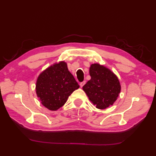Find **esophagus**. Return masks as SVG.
<instances>
[{"instance_id":"esophagus-1","label":"esophagus","mask_w":156,"mask_h":156,"mask_svg":"<svg viewBox=\"0 0 156 156\" xmlns=\"http://www.w3.org/2000/svg\"><path fill=\"white\" fill-rule=\"evenodd\" d=\"M86 84V81H83L82 82H81V83L80 84V87L81 88H82L84 87V85Z\"/></svg>"}]
</instances>
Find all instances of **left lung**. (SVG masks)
I'll return each mask as SVG.
<instances>
[{
	"mask_svg": "<svg viewBox=\"0 0 156 156\" xmlns=\"http://www.w3.org/2000/svg\"><path fill=\"white\" fill-rule=\"evenodd\" d=\"M89 73L91 79L82 87L89 100L102 110L113 105L121 90L117 75L98 63L90 65Z\"/></svg>",
	"mask_w": 156,
	"mask_h": 156,
	"instance_id": "left-lung-1",
	"label": "left lung"
}]
</instances>
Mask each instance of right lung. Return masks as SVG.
I'll list each match as a JSON object with an SVG mask.
<instances>
[{"label":"right lung","mask_w":156,"mask_h":156,"mask_svg":"<svg viewBox=\"0 0 156 156\" xmlns=\"http://www.w3.org/2000/svg\"><path fill=\"white\" fill-rule=\"evenodd\" d=\"M80 86L64 61L55 62L42 71L37 78L35 92L41 103L49 111H57Z\"/></svg>","instance_id":"1"}]
</instances>
